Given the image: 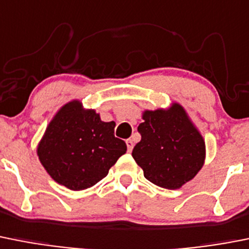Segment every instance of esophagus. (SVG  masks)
<instances>
[{
    "label": "esophagus",
    "instance_id": "34e87169",
    "mask_svg": "<svg viewBox=\"0 0 249 249\" xmlns=\"http://www.w3.org/2000/svg\"><path fill=\"white\" fill-rule=\"evenodd\" d=\"M126 144H127V150H128L129 153L132 152V149H133V141L129 138V140L126 141Z\"/></svg>",
    "mask_w": 249,
    "mask_h": 249
}]
</instances>
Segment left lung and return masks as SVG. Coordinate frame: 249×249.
I'll list each match as a JSON object with an SVG mask.
<instances>
[{"label":"left lung","instance_id":"1","mask_svg":"<svg viewBox=\"0 0 249 249\" xmlns=\"http://www.w3.org/2000/svg\"><path fill=\"white\" fill-rule=\"evenodd\" d=\"M143 120L138 126L142 140L132 157L150 182L179 189L204 165V138L179 104L169 109L144 111Z\"/></svg>","mask_w":249,"mask_h":249}]
</instances>
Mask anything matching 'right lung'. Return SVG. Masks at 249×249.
Returning <instances> with one entry per match:
<instances>
[{
  "label": "right lung",
  "mask_w": 249,
  "mask_h": 249,
  "mask_svg": "<svg viewBox=\"0 0 249 249\" xmlns=\"http://www.w3.org/2000/svg\"><path fill=\"white\" fill-rule=\"evenodd\" d=\"M113 121L104 122L93 109L74 100L64 105L48 124L38 157L48 174L70 190L93 186L127 150L115 137Z\"/></svg>",
  "instance_id": "add662e5"
}]
</instances>
